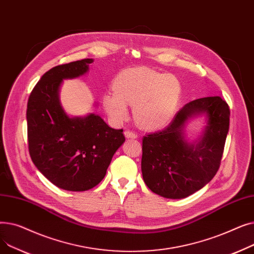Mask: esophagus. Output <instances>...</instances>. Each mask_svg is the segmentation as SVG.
Instances as JSON below:
<instances>
[{
  "instance_id": "obj_1",
  "label": "esophagus",
  "mask_w": 254,
  "mask_h": 254,
  "mask_svg": "<svg viewBox=\"0 0 254 254\" xmlns=\"http://www.w3.org/2000/svg\"><path fill=\"white\" fill-rule=\"evenodd\" d=\"M125 136L127 137V138H131V139H136L137 138V134L135 131H132V130H129V129H127L126 131H125Z\"/></svg>"
}]
</instances>
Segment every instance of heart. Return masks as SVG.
<instances>
[{
  "mask_svg": "<svg viewBox=\"0 0 254 254\" xmlns=\"http://www.w3.org/2000/svg\"><path fill=\"white\" fill-rule=\"evenodd\" d=\"M114 92L103 98L105 111L115 124L128 115L127 105L134 107L136 123L144 128L166 125L175 114L181 98L177 77L147 68H137L120 74L113 84Z\"/></svg>",
  "mask_w": 254,
  "mask_h": 254,
  "instance_id": "obj_1",
  "label": "heart"
}]
</instances>
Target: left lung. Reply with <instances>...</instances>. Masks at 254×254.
I'll use <instances>...</instances> for the list:
<instances>
[{"mask_svg":"<svg viewBox=\"0 0 254 254\" xmlns=\"http://www.w3.org/2000/svg\"><path fill=\"white\" fill-rule=\"evenodd\" d=\"M205 113L208 125L202 139L190 144L183 137L185 123ZM230 127V108L220 97L193 100L181 108L164 129L143 137L141 169L154 193L183 198L201 190L216 175Z\"/></svg>","mask_w":254,"mask_h":254,"instance_id":"8db88e82","label":"left lung"}]
</instances>
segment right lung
Here are the masks:
<instances>
[{
  "mask_svg": "<svg viewBox=\"0 0 254 254\" xmlns=\"http://www.w3.org/2000/svg\"><path fill=\"white\" fill-rule=\"evenodd\" d=\"M93 61L84 59L55 66L33 88L26 109L29 152L37 169L58 188L84 191L106 175L126 138L95 114L69 117L59 99L63 79L85 74Z\"/></svg>",
  "mask_w": 254,
  "mask_h": 254,
  "instance_id": "obj_1",
  "label": "right lung"
}]
</instances>
